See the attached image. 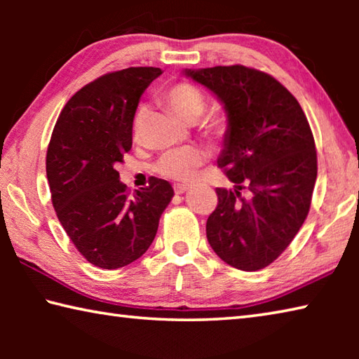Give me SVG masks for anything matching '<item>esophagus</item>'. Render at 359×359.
<instances>
[{"label": "esophagus", "instance_id": "esophagus-1", "mask_svg": "<svg viewBox=\"0 0 359 359\" xmlns=\"http://www.w3.org/2000/svg\"><path fill=\"white\" fill-rule=\"evenodd\" d=\"M191 188V185L190 184H175L174 185V191H175V194H182V193H185V191H188Z\"/></svg>", "mask_w": 359, "mask_h": 359}]
</instances>
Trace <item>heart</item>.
I'll return each mask as SVG.
<instances>
[{
  "instance_id": "obj_1",
  "label": "heart",
  "mask_w": 359,
  "mask_h": 359,
  "mask_svg": "<svg viewBox=\"0 0 359 359\" xmlns=\"http://www.w3.org/2000/svg\"><path fill=\"white\" fill-rule=\"evenodd\" d=\"M165 98L168 106L177 117L185 123H194L205 111V98L201 90L191 83H175L168 90ZM144 117V107H139L135 115V131ZM217 121H212L210 130L217 131ZM205 161V151L198 147H185L166 151L160 160L156 161L155 171L165 177L174 180H187Z\"/></svg>"
}]
</instances>
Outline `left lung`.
Masks as SVG:
<instances>
[{
	"mask_svg": "<svg viewBox=\"0 0 359 359\" xmlns=\"http://www.w3.org/2000/svg\"><path fill=\"white\" fill-rule=\"evenodd\" d=\"M220 101L226 131L218 166L233 190L217 188L208 241L241 271L269 266L294 239L311 208L317 151L299 102L280 82L245 66L184 69Z\"/></svg>",
	"mask_w": 359,
	"mask_h": 359,
	"instance_id": "obj_1",
	"label": "left lung"
}]
</instances>
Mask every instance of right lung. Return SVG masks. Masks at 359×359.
Wrapping results in <instances>:
<instances>
[{
	"label": "right lung",
	"mask_w": 359,
	"mask_h": 359,
	"mask_svg": "<svg viewBox=\"0 0 359 359\" xmlns=\"http://www.w3.org/2000/svg\"><path fill=\"white\" fill-rule=\"evenodd\" d=\"M160 68L111 72L66 102L47 150V180L72 244L101 269L128 266L147 252L174 190L151 177L133 196L115 166L133 145V120Z\"/></svg>",
	"instance_id": "obj_1"
}]
</instances>
